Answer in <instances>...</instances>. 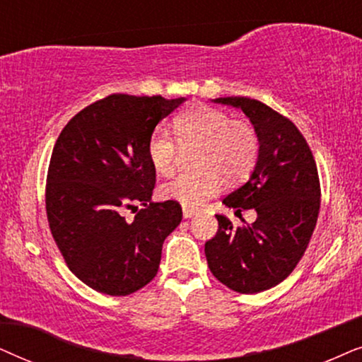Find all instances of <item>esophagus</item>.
Returning a JSON list of instances; mask_svg holds the SVG:
<instances>
[{"mask_svg":"<svg viewBox=\"0 0 362 362\" xmlns=\"http://www.w3.org/2000/svg\"><path fill=\"white\" fill-rule=\"evenodd\" d=\"M182 214H184V218H192V216L197 215V210L189 209V206H184V210H182Z\"/></svg>","mask_w":362,"mask_h":362,"instance_id":"34e87169","label":"esophagus"}]
</instances>
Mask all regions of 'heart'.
Listing matches in <instances>:
<instances>
[{"mask_svg": "<svg viewBox=\"0 0 362 362\" xmlns=\"http://www.w3.org/2000/svg\"><path fill=\"white\" fill-rule=\"evenodd\" d=\"M173 132L177 141L165 127L153 129L147 141V157L153 170L167 177L175 170L178 146H200L194 157L197 170L180 173L160 189L163 199L189 209H199L218 194L225 180L228 184L245 180L258 162L257 129L248 120L231 119L210 105H194L177 115Z\"/></svg>", "mask_w": 362, "mask_h": 362, "instance_id": "obj_1", "label": "heart"}]
</instances>
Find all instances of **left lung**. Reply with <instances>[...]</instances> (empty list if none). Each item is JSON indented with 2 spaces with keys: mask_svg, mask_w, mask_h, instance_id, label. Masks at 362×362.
Wrapping results in <instances>:
<instances>
[{
  "mask_svg": "<svg viewBox=\"0 0 362 362\" xmlns=\"http://www.w3.org/2000/svg\"><path fill=\"white\" fill-rule=\"evenodd\" d=\"M240 107L259 137V157L250 180L225 197L242 214L253 209L252 225L233 226L225 215L216 235L205 243L214 276L230 290L253 295L290 276L305 255L321 204L317 167L306 139L290 119L250 98H218Z\"/></svg>",
  "mask_w": 362,
  "mask_h": 362,
  "instance_id": "1",
  "label": "left lung"
}]
</instances>
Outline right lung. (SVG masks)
I'll use <instances>...</instances> for the list:
<instances>
[{"label":"right lung","instance_id":"right-lung-1","mask_svg":"<svg viewBox=\"0 0 362 362\" xmlns=\"http://www.w3.org/2000/svg\"><path fill=\"white\" fill-rule=\"evenodd\" d=\"M184 100L110 94L57 137L46 177L47 223L67 268L95 291L127 296L151 283L163 240L182 221L178 202H152L147 141ZM127 209L136 214L132 221L124 220Z\"/></svg>","mask_w":362,"mask_h":362}]
</instances>
